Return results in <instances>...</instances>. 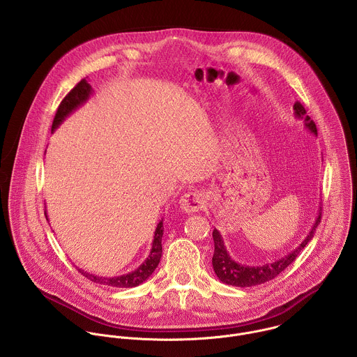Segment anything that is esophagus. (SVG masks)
I'll list each match as a JSON object with an SVG mask.
<instances>
[{"label": "esophagus", "mask_w": 357, "mask_h": 357, "mask_svg": "<svg viewBox=\"0 0 357 357\" xmlns=\"http://www.w3.org/2000/svg\"><path fill=\"white\" fill-rule=\"evenodd\" d=\"M180 209L184 213H194V212H199L205 208V199L202 197V194L192 191V192H187L180 198Z\"/></svg>", "instance_id": "esophagus-1"}]
</instances>
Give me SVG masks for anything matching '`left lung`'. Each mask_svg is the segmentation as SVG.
<instances>
[{
	"instance_id": "left-lung-1",
	"label": "left lung",
	"mask_w": 357,
	"mask_h": 357,
	"mask_svg": "<svg viewBox=\"0 0 357 357\" xmlns=\"http://www.w3.org/2000/svg\"><path fill=\"white\" fill-rule=\"evenodd\" d=\"M294 111H295V116L298 119H305V126L313 134H317V127H316L314 121L306 115V109L303 108V105L301 102H298V101L295 102ZM320 222H321V208L319 211L317 219H316L310 233L302 241V243L298 248H295L287 256L280 257L271 263H266L263 266H246V264H239L236 260H233L230 257V255L227 253L225 241L220 236V233L215 229L213 230L215 253L212 257L213 270L222 282L233 285V287L245 288V287H253V285L267 282V281L275 278L280 273H282L298 257V255L302 252V249L310 242V239L314 236V231H316L317 226L320 225Z\"/></svg>"
}]
</instances>
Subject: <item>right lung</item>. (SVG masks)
<instances>
[{
	"mask_svg": "<svg viewBox=\"0 0 357 357\" xmlns=\"http://www.w3.org/2000/svg\"><path fill=\"white\" fill-rule=\"evenodd\" d=\"M93 93L91 86L86 82V79H83L82 82H79L70 91L69 94L62 100V102L59 104L55 118L52 121V127L51 130L54 131L66 116H69L75 109H77L80 105H83L90 94ZM47 215V213H45ZM47 218V216H45ZM48 220V219H47ZM162 237H163V219L158 223L156 230H155V236H153V241H152V249L149 256L146 257V260L134 271L124 274V275H119V277H100V275H94L90 274L87 271H83L79 268V271L87 277L89 280L97 282V284H102V285H109V287H116V288H131V287H137L141 282H144L158 267L160 257H162Z\"/></svg>",
	"mask_w": 357,
	"mask_h": 357,
	"instance_id": "add662e5",
	"label": "right lung"
}]
</instances>
